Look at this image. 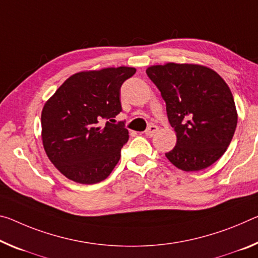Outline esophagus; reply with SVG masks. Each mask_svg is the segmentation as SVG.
<instances>
[{"mask_svg": "<svg viewBox=\"0 0 258 258\" xmlns=\"http://www.w3.org/2000/svg\"><path fill=\"white\" fill-rule=\"evenodd\" d=\"M158 131V127L156 125H149L148 127H147V130H146V136H149V137H151L153 136V134H155Z\"/></svg>", "mask_w": 258, "mask_h": 258, "instance_id": "obj_1", "label": "esophagus"}]
</instances>
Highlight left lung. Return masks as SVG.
Returning a JSON list of instances; mask_svg holds the SVG:
<instances>
[{"label":"left lung","instance_id":"obj_1","mask_svg":"<svg viewBox=\"0 0 258 258\" xmlns=\"http://www.w3.org/2000/svg\"><path fill=\"white\" fill-rule=\"evenodd\" d=\"M166 103L177 145L165 154L182 171H200L223 156L238 113L231 89L217 72L198 64L167 63L146 70Z\"/></svg>","mask_w":258,"mask_h":258}]
</instances>
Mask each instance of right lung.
Segmentation results:
<instances>
[{
  "mask_svg": "<svg viewBox=\"0 0 258 258\" xmlns=\"http://www.w3.org/2000/svg\"><path fill=\"white\" fill-rule=\"evenodd\" d=\"M134 68L119 67L71 76L49 99L41 113L48 158L70 180L97 183L112 172L128 140L121 111L120 87Z\"/></svg>",
  "mask_w": 258,
  "mask_h": 258,
  "instance_id": "1",
  "label": "right lung"
}]
</instances>
